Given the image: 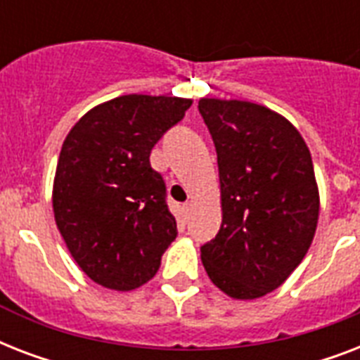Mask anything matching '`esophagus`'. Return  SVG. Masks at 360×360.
I'll return each mask as SVG.
<instances>
[{
  "label": "esophagus",
  "mask_w": 360,
  "mask_h": 360,
  "mask_svg": "<svg viewBox=\"0 0 360 360\" xmlns=\"http://www.w3.org/2000/svg\"><path fill=\"white\" fill-rule=\"evenodd\" d=\"M181 213H183V219H188V217H191V213H192V205L191 203H185V205H183V207H181Z\"/></svg>",
  "instance_id": "obj_1"
}]
</instances>
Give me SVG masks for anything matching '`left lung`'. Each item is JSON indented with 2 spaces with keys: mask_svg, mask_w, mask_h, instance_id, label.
Instances as JSON below:
<instances>
[{
  "mask_svg": "<svg viewBox=\"0 0 360 360\" xmlns=\"http://www.w3.org/2000/svg\"><path fill=\"white\" fill-rule=\"evenodd\" d=\"M220 175L222 224L200 248L217 288L233 299L276 290L312 245L319 214L314 164L299 130L246 101L202 98Z\"/></svg>",
  "mask_w": 360,
  "mask_h": 360,
  "instance_id": "obj_1",
  "label": "left lung"
}]
</instances>
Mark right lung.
Wrapping results in <instances>:
<instances>
[{"instance_id": "add662e5", "label": "right lung", "mask_w": 360, "mask_h": 360, "mask_svg": "<svg viewBox=\"0 0 360 360\" xmlns=\"http://www.w3.org/2000/svg\"><path fill=\"white\" fill-rule=\"evenodd\" d=\"M192 101L123 95L70 129L53 179V217L70 256L97 284L130 291L157 274L177 237L149 155Z\"/></svg>"}]
</instances>
